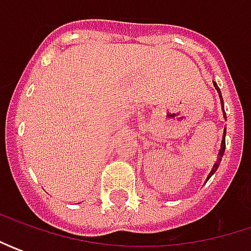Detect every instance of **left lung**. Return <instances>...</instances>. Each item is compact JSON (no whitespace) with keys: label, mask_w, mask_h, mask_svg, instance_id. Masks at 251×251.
<instances>
[{"label":"left lung","mask_w":251,"mask_h":251,"mask_svg":"<svg viewBox=\"0 0 251 251\" xmlns=\"http://www.w3.org/2000/svg\"><path fill=\"white\" fill-rule=\"evenodd\" d=\"M214 82V86H215V89H217L218 95H219V99H221V107H222V114H224V119H225V121H226V113H225V109H224V98H222V93H221V89L218 88V85L215 81H212ZM225 137H226V127L224 128V134H222V141H221V150H219V152H218V158H217V162L214 163V166H212V169H211V172H209V175L207 176V180L205 181H208L209 180V177L217 172V169L219 168V163H221V160H222V156H224V153H225Z\"/></svg>","instance_id":"left-lung-1"}]
</instances>
